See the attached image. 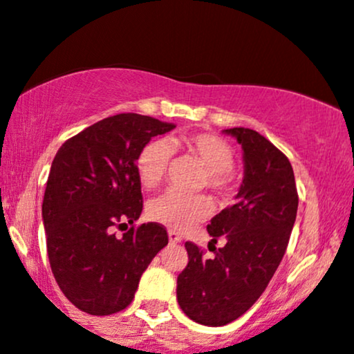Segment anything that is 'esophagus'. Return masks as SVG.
Here are the masks:
<instances>
[{"label": "esophagus", "instance_id": "1", "mask_svg": "<svg viewBox=\"0 0 354 354\" xmlns=\"http://www.w3.org/2000/svg\"><path fill=\"white\" fill-rule=\"evenodd\" d=\"M168 238L171 245H178V243H181V236L176 233V231H168Z\"/></svg>", "mask_w": 354, "mask_h": 354}]
</instances>
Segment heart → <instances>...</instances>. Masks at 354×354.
I'll use <instances>...</instances> for the list:
<instances>
[{
    "instance_id": "obj_1",
    "label": "heart",
    "mask_w": 354,
    "mask_h": 354,
    "mask_svg": "<svg viewBox=\"0 0 354 354\" xmlns=\"http://www.w3.org/2000/svg\"><path fill=\"white\" fill-rule=\"evenodd\" d=\"M185 149L193 154L206 168V185L214 193H225L230 186L234 153L231 146L214 135H185L168 140L149 141L136 156V173L146 189L161 185L168 173L171 151ZM148 218L166 228L183 231L203 221L211 213V205L205 196H183L180 193H166L149 201Z\"/></svg>"
}]
</instances>
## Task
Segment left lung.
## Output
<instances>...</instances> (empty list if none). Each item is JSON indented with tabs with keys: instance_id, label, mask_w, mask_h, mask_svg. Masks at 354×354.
Segmentation results:
<instances>
[{
	"instance_id": "left-lung-1",
	"label": "left lung",
	"mask_w": 354,
	"mask_h": 354,
	"mask_svg": "<svg viewBox=\"0 0 354 354\" xmlns=\"http://www.w3.org/2000/svg\"><path fill=\"white\" fill-rule=\"evenodd\" d=\"M243 149V183L233 206L208 225L206 259L186 243L188 266L178 276L176 298L185 315L205 326H225L245 315L266 290L281 263L298 211L295 173L273 143L250 128L223 129Z\"/></svg>"
}]
</instances>
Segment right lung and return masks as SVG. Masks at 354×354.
I'll return each mask as SVG.
<instances>
[{
    "label": "right lung",
    "mask_w": 354,
    "mask_h": 354,
    "mask_svg": "<svg viewBox=\"0 0 354 354\" xmlns=\"http://www.w3.org/2000/svg\"><path fill=\"white\" fill-rule=\"evenodd\" d=\"M174 124L120 113L68 140L56 153L43 200L48 258L59 290L95 316L124 310L141 274L168 245L158 223L129 228L143 211L136 156L151 138Z\"/></svg>",
    "instance_id": "add662e5"
}]
</instances>
